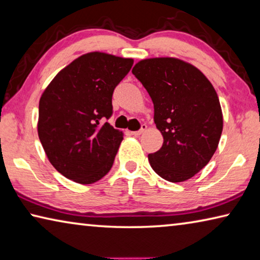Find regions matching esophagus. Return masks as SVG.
I'll use <instances>...</instances> for the list:
<instances>
[{"instance_id": "34e87169", "label": "esophagus", "mask_w": 260, "mask_h": 260, "mask_svg": "<svg viewBox=\"0 0 260 260\" xmlns=\"http://www.w3.org/2000/svg\"><path fill=\"white\" fill-rule=\"evenodd\" d=\"M146 129H147V125L146 124H143L142 127H140L138 131H133V133H131V134H133L134 136H140V135H143L145 131H146Z\"/></svg>"}]
</instances>
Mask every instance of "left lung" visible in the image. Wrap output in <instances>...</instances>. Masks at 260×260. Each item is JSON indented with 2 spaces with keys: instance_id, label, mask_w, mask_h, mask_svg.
<instances>
[{
  "instance_id": "left-lung-1",
  "label": "left lung",
  "mask_w": 260,
  "mask_h": 260,
  "mask_svg": "<svg viewBox=\"0 0 260 260\" xmlns=\"http://www.w3.org/2000/svg\"><path fill=\"white\" fill-rule=\"evenodd\" d=\"M133 74L154 104V122L163 136L149 165L163 179L180 183L203 169L219 144L222 113L215 88L201 71L177 58L136 63Z\"/></svg>"
}]
</instances>
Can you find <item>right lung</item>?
Masks as SVG:
<instances>
[{
  "label": "right lung",
  "mask_w": 260,
  "mask_h": 260,
  "mask_svg": "<svg viewBox=\"0 0 260 260\" xmlns=\"http://www.w3.org/2000/svg\"><path fill=\"white\" fill-rule=\"evenodd\" d=\"M134 65L130 58L90 52L54 76L39 105L38 133L49 161L79 184H92L111 170L123 139L109 124L114 89Z\"/></svg>",
  "instance_id": "obj_1"
}]
</instances>
